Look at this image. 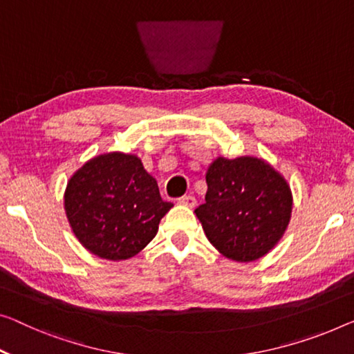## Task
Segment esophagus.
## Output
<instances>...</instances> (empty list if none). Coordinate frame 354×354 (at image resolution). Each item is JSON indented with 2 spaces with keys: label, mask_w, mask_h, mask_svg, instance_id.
<instances>
[{
  "label": "esophagus",
  "mask_w": 354,
  "mask_h": 354,
  "mask_svg": "<svg viewBox=\"0 0 354 354\" xmlns=\"http://www.w3.org/2000/svg\"><path fill=\"white\" fill-rule=\"evenodd\" d=\"M179 205H184V207H189V208H194L195 205H197V200H195L194 195H184L178 200Z\"/></svg>",
  "instance_id": "34e87169"
}]
</instances>
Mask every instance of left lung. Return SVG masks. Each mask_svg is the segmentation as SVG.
<instances>
[{"label": "left lung", "instance_id": "8db88e82", "mask_svg": "<svg viewBox=\"0 0 354 354\" xmlns=\"http://www.w3.org/2000/svg\"><path fill=\"white\" fill-rule=\"evenodd\" d=\"M207 184L205 203L195 214L209 243L236 262L266 256L291 219L286 179L257 157H218L208 168Z\"/></svg>", "mask_w": 354, "mask_h": 354}]
</instances>
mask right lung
I'll return each instance as SVG.
<instances>
[{
  "instance_id": "obj_1",
  "label": "right lung",
  "mask_w": 354,
  "mask_h": 354,
  "mask_svg": "<svg viewBox=\"0 0 354 354\" xmlns=\"http://www.w3.org/2000/svg\"><path fill=\"white\" fill-rule=\"evenodd\" d=\"M173 207L136 156L109 152L70 178L65 211L76 239L92 254L124 261L143 250Z\"/></svg>"
}]
</instances>
